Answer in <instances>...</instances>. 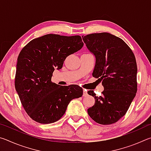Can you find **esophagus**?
<instances>
[{"label":"esophagus","mask_w":151,"mask_h":151,"mask_svg":"<svg viewBox=\"0 0 151 151\" xmlns=\"http://www.w3.org/2000/svg\"><path fill=\"white\" fill-rule=\"evenodd\" d=\"M87 95H88L87 91H86V90H84L83 91V96H86Z\"/></svg>","instance_id":"1"}]
</instances>
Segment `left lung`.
Listing matches in <instances>:
<instances>
[{"label":"left lung","mask_w":151,"mask_h":151,"mask_svg":"<svg viewBox=\"0 0 151 151\" xmlns=\"http://www.w3.org/2000/svg\"><path fill=\"white\" fill-rule=\"evenodd\" d=\"M83 40L96 58L93 76L104 86L100 96L88 91L95 99L88 114L99 124L115 123L125 115L137 91L134 55L123 40L108 32L87 35Z\"/></svg>","instance_id":"8db88e82"}]
</instances>
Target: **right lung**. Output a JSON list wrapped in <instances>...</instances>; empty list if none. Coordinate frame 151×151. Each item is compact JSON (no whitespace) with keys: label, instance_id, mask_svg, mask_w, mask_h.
<instances>
[{"label":"right lung","instance_id":"right-lung-1","mask_svg":"<svg viewBox=\"0 0 151 151\" xmlns=\"http://www.w3.org/2000/svg\"><path fill=\"white\" fill-rule=\"evenodd\" d=\"M79 35L48 34L30 41L18 57L15 88L25 111L35 121L52 123L62 118L71 100L83 95L78 85L59 86L51 81L55 68L83 47Z\"/></svg>","mask_w":151,"mask_h":151}]
</instances>
